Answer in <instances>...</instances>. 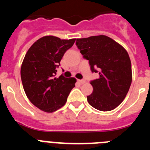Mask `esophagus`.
Listing matches in <instances>:
<instances>
[{
  "mask_svg": "<svg viewBox=\"0 0 150 150\" xmlns=\"http://www.w3.org/2000/svg\"><path fill=\"white\" fill-rule=\"evenodd\" d=\"M78 83L81 85L84 84V83H86V80H84V79H78Z\"/></svg>",
  "mask_w": 150,
  "mask_h": 150,
  "instance_id": "1",
  "label": "esophagus"
}]
</instances>
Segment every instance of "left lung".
Masks as SVG:
<instances>
[{"label": "left lung", "mask_w": 150, "mask_h": 150, "mask_svg": "<svg viewBox=\"0 0 150 150\" xmlns=\"http://www.w3.org/2000/svg\"><path fill=\"white\" fill-rule=\"evenodd\" d=\"M76 45L89 62L91 72L99 74L98 79L90 82L93 92L87 96L88 104L100 111L115 109L132 84V64L127 51L105 35L76 39Z\"/></svg>", "instance_id": "obj_1"}]
</instances>
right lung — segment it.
<instances>
[{"instance_id":"add662e5","label":"right lung","mask_w":150,"mask_h":150,"mask_svg":"<svg viewBox=\"0 0 150 150\" xmlns=\"http://www.w3.org/2000/svg\"><path fill=\"white\" fill-rule=\"evenodd\" d=\"M75 40L45 36L30 46L25 56L21 67L24 90L30 101L41 110L52 112L63 107L75 87V78L55 77L64 54Z\"/></svg>"}]
</instances>
